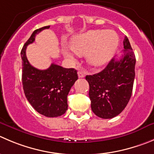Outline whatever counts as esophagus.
Returning a JSON list of instances; mask_svg holds the SVG:
<instances>
[{
	"mask_svg": "<svg viewBox=\"0 0 154 154\" xmlns=\"http://www.w3.org/2000/svg\"><path fill=\"white\" fill-rule=\"evenodd\" d=\"M78 75L79 78H84L85 75V72L83 71V70H79L78 72Z\"/></svg>",
	"mask_w": 154,
	"mask_h": 154,
	"instance_id": "1",
	"label": "esophagus"
}]
</instances>
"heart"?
I'll return each instance as SVG.
<instances>
[{"label": "heart", "mask_w": 154, "mask_h": 154, "mask_svg": "<svg viewBox=\"0 0 154 154\" xmlns=\"http://www.w3.org/2000/svg\"><path fill=\"white\" fill-rule=\"evenodd\" d=\"M119 36L113 30H90L73 36L69 42L72 51L77 54H86L87 61L93 66H101L109 62L119 46ZM64 56L72 58L67 49Z\"/></svg>", "instance_id": "heart-1"}]
</instances>
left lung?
Returning <instances> with one entry per match:
<instances>
[{"mask_svg":"<svg viewBox=\"0 0 154 154\" xmlns=\"http://www.w3.org/2000/svg\"><path fill=\"white\" fill-rule=\"evenodd\" d=\"M123 55L112 59L104 69L86 75L94 113L102 119L118 116L128 104L134 84L135 56L127 36L123 41Z\"/></svg>","mask_w":154,"mask_h":154,"instance_id":"8db88e82","label":"left lung"}]
</instances>
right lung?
Masks as SVG:
<instances>
[{"label": "right lung", "mask_w": 154, "mask_h": 154, "mask_svg": "<svg viewBox=\"0 0 154 154\" xmlns=\"http://www.w3.org/2000/svg\"><path fill=\"white\" fill-rule=\"evenodd\" d=\"M49 28L48 26L35 30L23 46L22 81L25 95L33 108L47 117H57L68 109L67 95L78 79L77 71L54 63L47 69H38L29 63L26 54L27 45L35 42L36 35Z\"/></svg>", "instance_id": "1"}]
</instances>
